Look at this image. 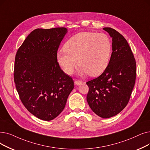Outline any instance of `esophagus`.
Segmentation results:
<instances>
[{"instance_id":"obj_1","label":"esophagus","mask_w":150,"mask_h":150,"mask_svg":"<svg viewBox=\"0 0 150 150\" xmlns=\"http://www.w3.org/2000/svg\"><path fill=\"white\" fill-rule=\"evenodd\" d=\"M74 83H75V85H76V86H78V85H80V84H81V81H80V80H75Z\"/></svg>"}]
</instances>
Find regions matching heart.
<instances>
[{
  "mask_svg": "<svg viewBox=\"0 0 150 150\" xmlns=\"http://www.w3.org/2000/svg\"><path fill=\"white\" fill-rule=\"evenodd\" d=\"M112 50L111 40L106 34L81 32L65 43L64 51L57 54V61L69 75H72L78 62L80 75L96 76L107 67Z\"/></svg>",
  "mask_w": 150,
  "mask_h": 150,
  "instance_id": "heart-1",
  "label": "heart"
}]
</instances>
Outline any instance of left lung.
Masks as SVG:
<instances>
[{
  "label": "left lung",
  "mask_w": 150,
  "mask_h": 150,
  "mask_svg": "<svg viewBox=\"0 0 150 150\" xmlns=\"http://www.w3.org/2000/svg\"><path fill=\"white\" fill-rule=\"evenodd\" d=\"M112 38V53L106 69L96 79L86 82V99L99 116L108 118L126 107L136 79V62L125 39L114 29L104 28Z\"/></svg>",
  "instance_id": "8db88e82"
}]
</instances>
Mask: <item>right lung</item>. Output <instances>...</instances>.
Masks as SVG:
<instances>
[{"mask_svg":"<svg viewBox=\"0 0 150 150\" xmlns=\"http://www.w3.org/2000/svg\"><path fill=\"white\" fill-rule=\"evenodd\" d=\"M66 28L37 29L18 50L14 81L22 103L37 118L50 121L66 106L74 88L72 78L65 74L57 61V51Z\"/></svg>","mask_w":150,"mask_h":150,"instance_id":"obj_1","label":"right lung"}]
</instances>
